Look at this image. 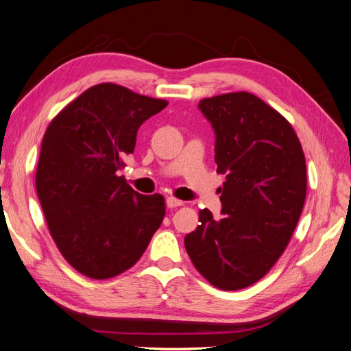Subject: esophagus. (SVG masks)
<instances>
[{"label":"esophagus","instance_id":"34e87169","mask_svg":"<svg viewBox=\"0 0 351 351\" xmlns=\"http://www.w3.org/2000/svg\"><path fill=\"white\" fill-rule=\"evenodd\" d=\"M182 203H184L182 200L175 199V197H167V199H166V205H167V208H169V209H173V208L181 206Z\"/></svg>","mask_w":351,"mask_h":351}]
</instances>
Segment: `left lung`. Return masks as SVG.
Returning <instances> with one entry per match:
<instances>
[{
	"instance_id": "8db88e82",
	"label": "left lung",
	"mask_w": 351,
	"mask_h": 351,
	"mask_svg": "<svg viewBox=\"0 0 351 351\" xmlns=\"http://www.w3.org/2000/svg\"><path fill=\"white\" fill-rule=\"evenodd\" d=\"M215 133L221 218L200 210L184 243L195 269L221 290H239L271 271L302 213L306 166L289 121L250 93L199 103Z\"/></svg>"
}]
</instances>
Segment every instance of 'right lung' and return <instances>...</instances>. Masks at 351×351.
Returning <instances> with one entry per match:
<instances>
[{"label": "right lung", "mask_w": 351, "mask_h": 351, "mask_svg": "<svg viewBox=\"0 0 351 351\" xmlns=\"http://www.w3.org/2000/svg\"><path fill=\"white\" fill-rule=\"evenodd\" d=\"M167 101L115 84L86 89L47 127L36 189L56 247L89 278L106 280L142 257L166 214L119 176L137 130Z\"/></svg>", "instance_id": "right-lung-1"}]
</instances>
